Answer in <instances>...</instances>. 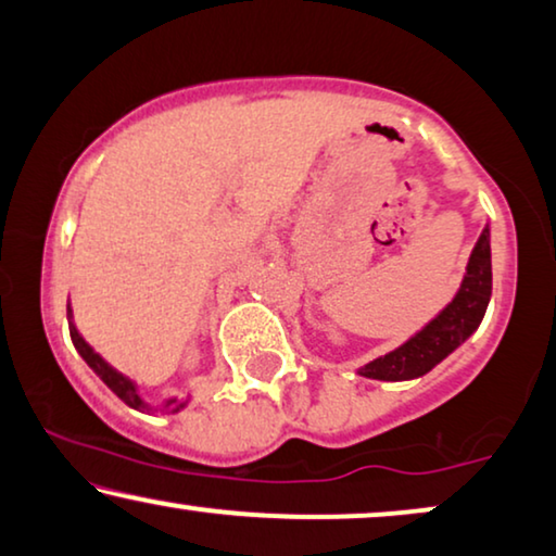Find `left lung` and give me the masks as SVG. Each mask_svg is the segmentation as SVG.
<instances>
[{"mask_svg":"<svg viewBox=\"0 0 556 556\" xmlns=\"http://www.w3.org/2000/svg\"><path fill=\"white\" fill-rule=\"evenodd\" d=\"M491 231L485 226L476 249H472L468 271H465L460 292L455 294V300L425 330H419L396 351L358 368V374L379 381H406L432 371L442 358H447L478 328L485 315L488 300H491Z\"/></svg>","mask_w":556,"mask_h":556,"instance_id":"1","label":"left lung"}]
</instances>
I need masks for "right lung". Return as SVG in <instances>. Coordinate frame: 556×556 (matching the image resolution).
Instances as JSON below:
<instances>
[{
  "instance_id": "right-lung-1",
  "label": "right lung",
  "mask_w": 556,
  "mask_h": 556,
  "mask_svg": "<svg viewBox=\"0 0 556 556\" xmlns=\"http://www.w3.org/2000/svg\"><path fill=\"white\" fill-rule=\"evenodd\" d=\"M68 313H71V309H68ZM71 340H73V345H76V351H78L80 355H84L86 364L91 366L96 374H99V379H101L103 383H106V387H109L111 391H114V394H116L118 399H122L124 404L131 406V409H139V412H144V409H147V404H144L142 399H139V394H137V387H135V383H131L124 374H118L116 368H111V366L106 364V361H103L101 355L96 353L93 348L88 345L84 338H80V332L76 330V325H73V323H71ZM182 406H185V402L177 404V399H169V402L165 404V409L180 412Z\"/></svg>"
}]
</instances>
